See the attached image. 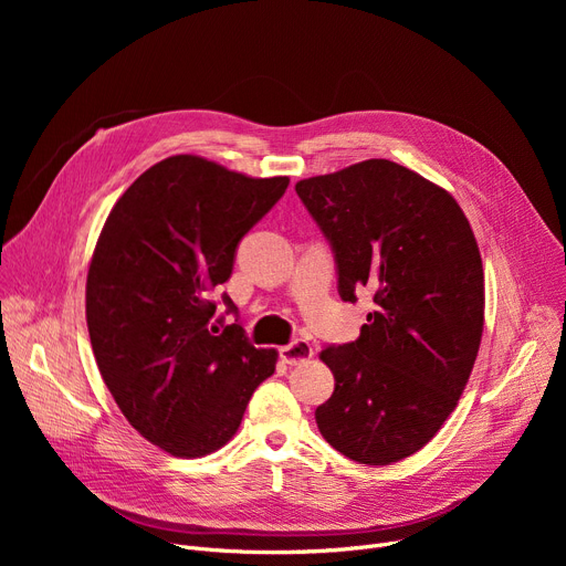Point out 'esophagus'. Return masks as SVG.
<instances>
[{
    "mask_svg": "<svg viewBox=\"0 0 566 566\" xmlns=\"http://www.w3.org/2000/svg\"><path fill=\"white\" fill-rule=\"evenodd\" d=\"M312 355H314V348L307 339H295L280 348V358L284 365H301V363L310 360Z\"/></svg>",
    "mask_w": 566,
    "mask_h": 566,
    "instance_id": "esophagus-1",
    "label": "esophagus"
}]
</instances>
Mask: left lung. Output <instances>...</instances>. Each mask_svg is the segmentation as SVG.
I'll use <instances>...</instances> for the list:
<instances>
[{"label": "left lung", "mask_w": 566, "mask_h": 566, "mask_svg": "<svg viewBox=\"0 0 566 566\" xmlns=\"http://www.w3.org/2000/svg\"><path fill=\"white\" fill-rule=\"evenodd\" d=\"M331 243L342 301L369 298L360 337L325 346L333 397L321 436L344 457L388 465L438 433L470 378L484 331L478 241L454 197L392 160L295 184Z\"/></svg>", "instance_id": "1"}]
</instances>
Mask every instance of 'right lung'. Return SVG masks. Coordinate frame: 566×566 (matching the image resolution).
Here are the masks:
<instances>
[{
	"label": "right lung",
	"mask_w": 566,
	"mask_h": 566,
	"mask_svg": "<svg viewBox=\"0 0 566 566\" xmlns=\"http://www.w3.org/2000/svg\"><path fill=\"white\" fill-rule=\"evenodd\" d=\"M289 178H250L171 156L122 195L86 275V325L101 376L126 420L160 450L197 459L241 427L277 350L254 348L222 293L238 243Z\"/></svg>",
	"instance_id": "1"
}]
</instances>
